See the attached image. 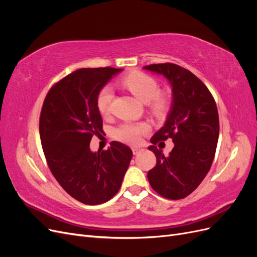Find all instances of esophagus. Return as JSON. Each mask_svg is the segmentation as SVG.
Here are the masks:
<instances>
[{
	"label": "esophagus",
	"instance_id": "esophagus-1",
	"mask_svg": "<svg viewBox=\"0 0 257 257\" xmlns=\"http://www.w3.org/2000/svg\"><path fill=\"white\" fill-rule=\"evenodd\" d=\"M143 149H142V148L141 147H132V151H133V153L134 154H136V153H138L139 151H142Z\"/></svg>",
	"mask_w": 257,
	"mask_h": 257
}]
</instances>
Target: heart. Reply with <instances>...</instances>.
Instances as JSON below:
<instances>
[{"label": "heart", "instance_id": "b5f03b06", "mask_svg": "<svg viewBox=\"0 0 257 257\" xmlns=\"http://www.w3.org/2000/svg\"><path fill=\"white\" fill-rule=\"evenodd\" d=\"M121 83L138 99L147 103L150 111L159 118L164 116L172 107L170 97L166 93L159 92V83L150 75L138 71L131 72L122 77ZM112 98L113 90L110 85H104L97 92L95 105L100 114L106 115L109 113ZM146 131L147 126L144 123L125 122L114 128L113 136L123 143L137 144Z\"/></svg>", "mask_w": 257, "mask_h": 257}]
</instances>
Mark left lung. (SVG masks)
I'll use <instances>...</instances> for the list:
<instances>
[{"mask_svg": "<svg viewBox=\"0 0 257 257\" xmlns=\"http://www.w3.org/2000/svg\"><path fill=\"white\" fill-rule=\"evenodd\" d=\"M148 71L164 75L173 87V106L165 125L155 133L149 147L157 165L148 172L151 188L167 199H182L195 190L212 165L219 139V113L206 84L174 63L150 64ZM172 138L175 144L168 156L155 146Z\"/></svg>", "mask_w": 257, "mask_h": 257, "instance_id": "obj_1", "label": "left lung"}]
</instances>
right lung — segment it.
Wrapping results in <instances>:
<instances>
[{
	"label": "right lung",
	"mask_w": 257,
	"mask_h": 257,
	"mask_svg": "<svg viewBox=\"0 0 257 257\" xmlns=\"http://www.w3.org/2000/svg\"><path fill=\"white\" fill-rule=\"evenodd\" d=\"M121 71L77 69L52 85L42 107L40 136L50 172L67 194L85 205L106 203L118 193L133 157L118 142L107 150H90L92 137L103 133L96 94Z\"/></svg>",
	"instance_id": "obj_1"
}]
</instances>
